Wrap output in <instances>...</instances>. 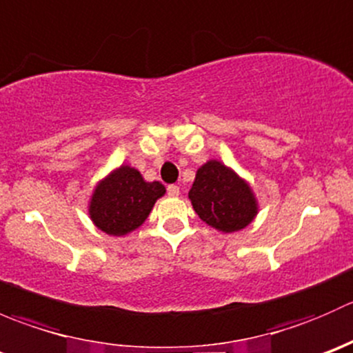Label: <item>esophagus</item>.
<instances>
[{"instance_id": "34e87169", "label": "esophagus", "mask_w": 353, "mask_h": 353, "mask_svg": "<svg viewBox=\"0 0 353 353\" xmlns=\"http://www.w3.org/2000/svg\"><path fill=\"white\" fill-rule=\"evenodd\" d=\"M167 194L172 198L179 196V186H176V184H170V186H167Z\"/></svg>"}]
</instances>
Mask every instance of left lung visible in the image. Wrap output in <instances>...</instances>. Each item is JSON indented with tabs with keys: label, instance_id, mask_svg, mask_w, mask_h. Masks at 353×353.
<instances>
[{
	"label": "left lung",
	"instance_id": "left-lung-1",
	"mask_svg": "<svg viewBox=\"0 0 353 353\" xmlns=\"http://www.w3.org/2000/svg\"><path fill=\"white\" fill-rule=\"evenodd\" d=\"M188 196L203 222L225 234L248 227L258 213L251 186L219 160L199 167Z\"/></svg>",
	"mask_w": 353,
	"mask_h": 353
}]
</instances>
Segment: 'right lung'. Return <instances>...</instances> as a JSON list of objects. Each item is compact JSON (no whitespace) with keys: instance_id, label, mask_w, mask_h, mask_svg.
<instances>
[{"instance_id":"add662e5","label":"right lung","mask_w":353,"mask_h":353,"mask_svg":"<svg viewBox=\"0 0 353 353\" xmlns=\"http://www.w3.org/2000/svg\"><path fill=\"white\" fill-rule=\"evenodd\" d=\"M163 194L162 183H147L137 169L121 165L95 186L88 213L102 232L126 236L147 220L155 201Z\"/></svg>"}]
</instances>
